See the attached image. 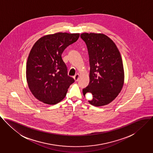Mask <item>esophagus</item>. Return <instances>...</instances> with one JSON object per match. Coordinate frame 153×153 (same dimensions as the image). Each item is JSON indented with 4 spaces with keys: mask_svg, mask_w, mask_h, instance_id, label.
Listing matches in <instances>:
<instances>
[{
    "mask_svg": "<svg viewBox=\"0 0 153 153\" xmlns=\"http://www.w3.org/2000/svg\"><path fill=\"white\" fill-rule=\"evenodd\" d=\"M73 78H74V80H75L76 82H77V81L79 80V74H76L73 77Z\"/></svg>",
    "mask_w": 153,
    "mask_h": 153,
    "instance_id": "1",
    "label": "esophagus"
}]
</instances>
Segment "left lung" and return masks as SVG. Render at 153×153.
Wrapping results in <instances>:
<instances>
[{"mask_svg":"<svg viewBox=\"0 0 153 153\" xmlns=\"http://www.w3.org/2000/svg\"><path fill=\"white\" fill-rule=\"evenodd\" d=\"M87 45L90 62V82L83 89L84 96L93 95L88 102L99 107L110 103L120 93L124 81L123 61L113 41L102 33L80 35Z\"/></svg>","mask_w":153,"mask_h":153,"instance_id":"1","label":"left lung"}]
</instances>
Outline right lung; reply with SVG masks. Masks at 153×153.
<instances>
[{
  "label": "right lung",
  "mask_w": 153,
  "mask_h": 153,
  "mask_svg": "<svg viewBox=\"0 0 153 153\" xmlns=\"http://www.w3.org/2000/svg\"><path fill=\"white\" fill-rule=\"evenodd\" d=\"M79 36V33L59 32L44 36L34 43L28 56L26 73L28 87L39 101L53 105L65 97L74 80L68 75L62 54Z\"/></svg>",
  "instance_id": "add662e5"
}]
</instances>
